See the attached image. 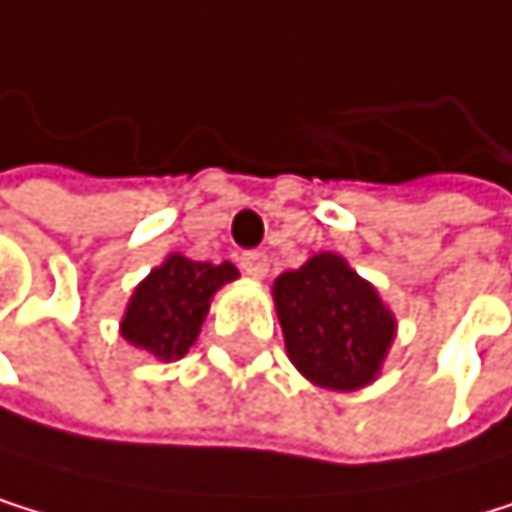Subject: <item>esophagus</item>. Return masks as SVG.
<instances>
[{
    "label": "esophagus",
    "mask_w": 512,
    "mask_h": 512,
    "mask_svg": "<svg viewBox=\"0 0 512 512\" xmlns=\"http://www.w3.org/2000/svg\"><path fill=\"white\" fill-rule=\"evenodd\" d=\"M239 264H242V270H245L251 279H264V276H267V270H270L267 251H242Z\"/></svg>",
    "instance_id": "esophagus-1"
}]
</instances>
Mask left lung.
<instances>
[{"label": "left lung", "instance_id": "8db88e82", "mask_svg": "<svg viewBox=\"0 0 512 512\" xmlns=\"http://www.w3.org/2000/svg\"><path fill=\"white\" fill-rule=\"evenodd\" d=\"M276 314L295 367L323 388L351 392L376 379L395 317L339 254H317L273 282Z\"/></svg>", "mask_w": 512, "mask_h": 512}]
</instances>
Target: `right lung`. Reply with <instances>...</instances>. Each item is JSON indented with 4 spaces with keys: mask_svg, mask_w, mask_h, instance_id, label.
<instances>
[{
    "mask_svg": "<svg viewBox=\"0 0 512 512\" xmlns=\"http://www.w3.org/2000/svg\"><path fill=\"white\" fill-rule=\"evenodd\" d=\"M236 276L239 270L230 261L208 264L170 254L133 292L120 332L130 345L161 360L183 357L208 317L211 295Z\"/></svg>",
    "mask_w": 512,
    "mask_h": 512,
    "instance_id": "right-lung-1",
    "label": "right lung"
}]
</instances>
